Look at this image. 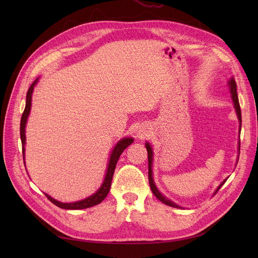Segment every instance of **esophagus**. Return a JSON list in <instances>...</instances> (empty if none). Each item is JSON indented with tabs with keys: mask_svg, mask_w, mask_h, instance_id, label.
I'll return each instance as SVG.
<instances>
[{
	"mask_svg": "<svg viewBox=\"0 0 258 258\" xmlns=\"http://www.w3.org/2000/svg\"><path fill=\"white\" fill-rule=\"evenodd\" d=\"M146 131L144 130V129H142V128H140L138 131H137V136H138V138H141V139H143L144 137H146Z\"/></svg>",
	"mask_w": 258,
	"mask_h": 258,
	"instance_id": "34e87169",
	"label": "esophagus"
}]
</instances>
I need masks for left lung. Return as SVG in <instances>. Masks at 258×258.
<instances>
[{
  "label": "left lung",
  "mask_w": 258,
  "mask_h": 258,
  "mask_svg": "<svg viewBox=\"0 0 258 258\" xmlns=\"http://www.w3.org/2000/svg\"><path fill=\"white\" fill-rule=\"evenodd\" d=\"M228 87H229V90H230V93H231V99H232V102H233V106H235V110H236V113H237V116H238V119L240 121V130H241V110H240V104H239V99H238V95H237V84L235 82V79L233 77H231V79L229 80L228 82ZM240 130H239V134H240ZM145 147L147 150V157H148V182H150V186H151V189L153 191V194L156 196V198H157L158 200H160L162 204H165L167 206H170V207H173V208H177V209H183L181 206H177L175 202L171 201L170 199H168L166 196H163V195L158 190L157 186H156L155 182H154V177H153V159H154V152H153V148H152V145L146 142L145 143ZM238 152L240 154V140L238 142ZM238 163V161H237ZM227 181V178H225L224 181L217 186V188L215 189L214 194L215 195L218 189L221 188V187L224 185V183Z\"/></svg>",
  "instance_id": "left-lung-1"
}]
</instances>
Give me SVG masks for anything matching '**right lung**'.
<instances>
[{"mask_svg":"<svg viewBox=\"0 0 258 258\" xmlns=\"http://www.w3.org/2000/svg\"><path fill=\"white\" fill-rule=\"evenodd\" d=\"M38 82V77L32 83V85L30 86V88L27 92V101H26V107L25 111L22 113L21 116V120H20V139H21V143H22V154H23V161H25V152H26V126H27V121H28V117L30 115V111H31V105H32V93L34 90L35 85ZM131 143H134V138H122L121 140H119L118 142L116 143V145L114 146L113 151L110 155V158H108V162H107V168H106V173H105V177L103 179V183L101 184V186L99 187V189L92 194L91 196L85 198L83 200L80 201H75V202H61L58 201L54 198L50 197L49 195L45 194L46 197H47L53 205H56L57 207L61 208V209H66V210H81V209H87V208H91L93 206L99 205L100 202H102L104 200V198L107 196L108 191L111 189V184H112V179H113V175H114V171L117 165V161H118L121 153L124 151V148L128 147ZM26 163V162H25Z\"/></svg>","mask_w":258,"mask_h":258,"instance_id":"1","label":"right lung"}]
</instances>
